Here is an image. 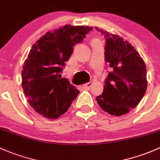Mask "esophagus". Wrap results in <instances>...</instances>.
I'll use <instances>...</instances> for the list:
<instances>
[{
  "instance_id": "1",
  "label": "esophagus",
  "mask_w": 160,
  "mask_h": 160,
  "mask_svg": "<svg viewBox=\"0 0 160 160\" xmlns=\"http://www.w3.org/2000/svg\"><path fill=\"white\" fill-rule=\"evenodd\" d=\"M92 84H93V83H92V82L90 81V82H89V83H87L86 84L83 85V87L84 89H86V90H90V88H91V87H92Z\"/></svg>"
}]
</instances>
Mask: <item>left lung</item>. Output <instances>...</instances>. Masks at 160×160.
Instances as JSON below:
<instances>
[{"label":"left lung","instance_id":"left-lung-1","mask_svg":"<svg viewBox=\"0 0 160 160\" xmlns=\"http://www.w3.org/2000/svg\"><path fill=\"white\" fill-rule=\"evenodd\" d=\"M95 28L105 36V60L112 70L105 80L102 94L96 99L102 110L110 115H124L137 107L146 93L145 63L132 44L123 38Z\"/></svg>","mask_w":160,"mask_h":160}]
</instances>
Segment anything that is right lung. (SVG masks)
Returning a JSON list of instances; mask_svg holds the SVG:
<instances>
[{
    "mask_svg": "<svg viewBox=\"0 0 160 160\" xmlns=\"http://www.w3.org/2000/svg\"><path fill=\"white\" fill-rule=\"evenodd\" d=\"M92 27L65 25L47 32L32 46L22 70V87L30 106L48 119L66 112L80 91L60 78L73 47L81 43Z\"/></svg>",
    "mask_w": 160,
    "mask_h": 160,
    "instance_id": "right-lung-1",
    "label": "right lung"
}]
</instances>
